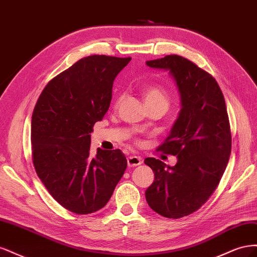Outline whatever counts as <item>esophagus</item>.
<instances>
[{"label":"esophagus","instance_id":"esophagus-1","mask_svg":"<svg viewBox=\"0 0 257 257\" xmlns=\"http://www.w3.org/2000/svg\"><path fill=\"white\" fill-rule=\"evenodd\" d=\"M143 163V160L141 157H136V155H133V157H130L127 159V165L130 167H134V166H138L141 165Z\"/></svg>","mask_w":257,"mask_h":257}]
</instances>
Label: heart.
I'll use <instances>...</instances> for the list:
<instances>
[{
  "label": "heart",
  "mask_w": 257,
  "mask_h": 257,
  "mask_svg": "<svg viewBox=\"0 0 257 257\" xmlns=\"http://www.w3.org/2000/svg\"><path fill=\"white\" fill-rule=\"evenodd\" d=\"M144 97L146 103L148 102H159V103H164L168 106V97L166 92L162 88L158 87V85H148L145 88L144 91ZM120 98L116 100V105L119 104Z\"/></svg>",
  "instance_id": "heart-1"
}]
</instances>
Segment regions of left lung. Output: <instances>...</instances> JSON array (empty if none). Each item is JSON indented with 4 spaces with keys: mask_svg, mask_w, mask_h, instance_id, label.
Wrapping results in <instances>:
<instances>
[{
    "mask_svg": "<svg viewBox=\"0 0 257 257\" xmlns=\"http://www.w3.org/2000/svg\"><path fill=\"white\" fill-rule=\"evenodd\" d=\"M146 64L168 72L181 104L165 143L158 149L176 155L177 163L169 166L154 158L145 160L154 173L146 199L153 211L179 219L206 203L227 166L231 135L226 105L213 77L190 60L172 54Z\"/></svg>",
    "mask_w": 257,
    "mask_h": 257,
    "instance_id": "1",
    "label": "left lung"
}]
</instances>
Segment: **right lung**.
<instances>
[{"label": "right lung", "mask_w": 257, "mask_h": 257, "mask_svg": "<svg viewBox=\"0 0 257 257\" xmlns=\"http://www.w3.org/2000/svg\"><path fill=\"white\" fill-rule=\"evenodd\" d=\"M132 58L90 56L46 85L31 123L33 164L58 203L77 214L102 209L127 166L120 149L90 154L93 125L103 119L112 84Z\"/></svg>", "instance_id": "1"}]
</instances>
